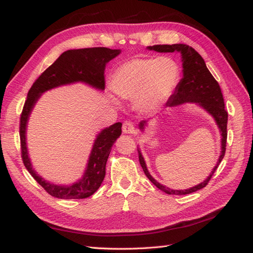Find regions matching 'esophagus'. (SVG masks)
I'll use <instances>...</instances> for the list:
<instances>
[{
  "mask_svg": "<svg viewBox=\"0 0 253 253\" xmlns=\"http://www.w3.org/2000/svg\"><path fill=\"white\" fill-rule=\"evenodd\" d=\"M123 132L124 133H136V128L131 121H125L123 124Z\"/></svg>",
  "mask_w": 253,
  "mask_h": 253,
  "instance_id": "34e87169",
  "label": "esophagus"
}]
</instances>
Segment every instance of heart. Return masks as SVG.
I'll return each mask as SVG.
<instances>
[{
	"label": "heart",
	"instance_id": "b5f03b06",
	"mask_svg": "<svg viewBox=\"0 0 253 253\" xmlns=\"http://www.w3.org/2000/svg\"><path fill=\"white\" fill-rule=\"evenodd\" d=\"M180 75L178 63L171 57H137L115 69L111 84L120 98L135 100L139 111L152 113L173 94Z\"/></svg>",
	"mask_w": 253,
	"mask_h": 253
}]
</instances>
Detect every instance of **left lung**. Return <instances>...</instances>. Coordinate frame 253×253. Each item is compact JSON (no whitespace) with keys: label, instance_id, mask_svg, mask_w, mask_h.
I'll list each match as a JSON object with an SVG mask.
<instances>
[{"label":"left lung","instance_id":"left-lung-1","mask_svg":"<svg viewBox=\"0 0 253 253\" xmlns=\"http://www.w3.org/2000/svg\"><path fill=\"white\" fill-rule=\"evenodd\" d=\"M149 50H154L161 53H173L178 52L181 54V62H182V78L175 89V92L169 96V101L166 102V106H176L182 103H197L203 107L209 114L213 116L216 122V125L219 128V132L222 136V151L219 155L216 165L214 166L211 174L208 176V178L202 181L195 187L189 188L185 190H173L170 188L161 185L160 182L155 180L153 177L150 175L147 169L146 162H144L140 150L138 149L139 154V162H140L141 168L144 171V174L152 182L154 186H157L160 190L164 191L168 195H188V193L195 192L200 190L202 188L208 185V182L211 179L214 171L216 170L217 166L222 162V160L226 151V140H227V120L228 113L225 110L224 98L219 87L218 83L212 76L208 69L206 62L202 56L193 49V47L187 44H158L153 46H148ZM147 122L142 121L139 124V128L142 131L144 129Z\"/></svg>","mask_w":253,"mask_h":253}]
</instances>
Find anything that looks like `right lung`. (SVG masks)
<instances>
[{"instance_id":"right-lung-1","label":"right lung","mask_w":253,"mask_h":253,"mask_svg":"<svg viewBox=\"0 0 253 253\" xmlns=\"http://www.w3.org/2000/svg\"><path fill=\"white\" fill-rule=\"evenodd\" d=\"M121 53L107 47L68 50L47 67L31 85L20 115V147L23 162L38 184L49 195L60 199H84L99 189L105 177V166L112 146L122 133V123L104 128L94 140L88 165L82 179L71 186H58L44 180L32 169L26 144V128L30 113L37 101L45 91L73 83H84L91 87L104 90L105 65Z\"/></svg>"}]
</instances>
